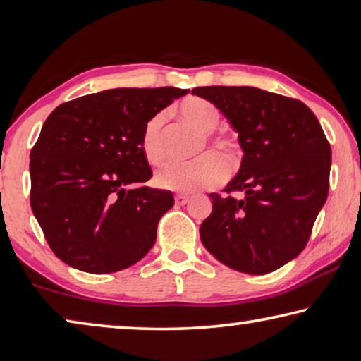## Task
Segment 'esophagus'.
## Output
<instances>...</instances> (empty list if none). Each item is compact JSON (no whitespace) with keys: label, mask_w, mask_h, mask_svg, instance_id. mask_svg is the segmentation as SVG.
Returning <instances> with one entry per match:
<instances>
[{"label":"esophagus","mask_w":361,"mask_h":361,"mask_svg":"<svg viewBox=\"0 0 361 361\" xmlns=\"http://www.w3.org/2000/svg\"><path fill=\"white\" fill-rule=\"evenodd\" d=\"M174 200H176V204H179V206H184V204H187L188 197H187V195H177V197H176Z\"/></svg>","instance_id":"34e87169"}]
</instances>
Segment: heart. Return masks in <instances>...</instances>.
I'll return each instance as SVG.
<instances>
[{"label": "heart", "instance_id": "1", "mask_svg": "<svg viewBox=\"0 0 361 361\" xmlns=\"http://www.w3.org/2000/svg\"><path fill=\"white\" fill-rule=\"evenodd\" d=\"M179 116L200 133L204 142L197 150L198 160L190 163H174L158 171L154 177L157 187L166 190L192 193L203 188H212L224 180L225 171H235L241 158V144L228 133H214L220 125V112L216 106L203 98H187L179 104ZM164 114L158 112L147 120L141 133V154L152 166L166 160L164 147Z\"/></svg>", "mask_w": 361, "mask_h": 361}]
</instances>
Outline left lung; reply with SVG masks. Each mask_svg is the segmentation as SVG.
<instances>
[{"mask_svg": "<svg viewBox=\"0 0 361 361\" xmlns=\"http://www.w3.org/2000/svg\"><path fill=\"white\" fill-rule=\"evenodd\" d=\"M192 93L228 118L244 152L225 195H209L212 212L200 226L201 243L231 269L268 274L306 247L328 197L330 142L300 99L255 87H197Z\"/></svg>", "mask_w": 361, "mask_h": 361, "instance_id": "obj_1", "label": "left lung"}]
</instances>
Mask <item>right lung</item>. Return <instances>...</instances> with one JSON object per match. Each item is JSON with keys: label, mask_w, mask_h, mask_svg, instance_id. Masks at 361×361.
I'll list each match as a JSON object with an SVG mask.
<instances>
[{"label": "right lung", "mask_w": 361, "mask_h": 361, "mask_svg": "<svg viewBox=\"0 0 361 361\" xmlns=\"http://www.w3.org/2000/svg\"><path fill=\"white\" fill-rule=\"evenodd\" d=\"M188 90L112 88L55 107L30 154L31 211L54 254L92 274L130 268L155 244L171 192L139 147L150 117Z\"/></svg>", "instance_id": "right-lung-1"}]
</instances>
